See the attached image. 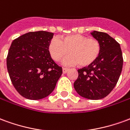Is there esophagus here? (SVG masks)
I'll list each match as a JSON object with an SVG mask.
<instances>
[{"mask_svg":"<svg viewBox=\"0 0 130 130\" xmlns=\"http://www.w3.org/2000/svg\"><path fill=\"white\" fill-rule=\"evenodd\" d=\"M68 70H69V69H68V68H62V72H63V73H64V74L67 73Z\"/></svg>","mask_w":130,"mask_h":130,"instance_id":"34e87169","label":"esophagus"}]
</instances>
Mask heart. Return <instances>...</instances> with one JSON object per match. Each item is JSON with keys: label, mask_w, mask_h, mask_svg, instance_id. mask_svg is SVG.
Listing matches in <instances>:
<instances>
[{"label": "heart", "mask_w": 130, "mask_h": 130, "mask_svg": "<svg viewBox=\"0 0 130 130\" xmlns=\"http://www.w3.org/2000/svg\"><path fill=\"white\" fill-rule=\"evenodd\" d=\"M48 51L55 61H59L68 55L62 63L65 65L78 64L86 67L93 64L100 54V44L95 38L81 34H71L61 38L54 37L48 45Z\"/></svg>", "instance_id": "heart-1"}]
</instances>
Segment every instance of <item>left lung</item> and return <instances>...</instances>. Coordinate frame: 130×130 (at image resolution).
<instances>
[{
	"mask_svg": "<svg viewBox=\"0 0 130 130\" xmlns=\"http://www.w3.org/2000/svg\"><path fill=\"white\" fill-rule=\"evenodd\" d=\"M90 34L100 44V54L93 64L78 70L74 87L80 96L95 100L105 98L114 88L122 72L123 58L120 44L113 37L95 30Z\"/></svg>",
	"mask_w": 130,
	"mask_h": 130,
	"instance_id": "1",
	"label": "left lung"
}]
</instances>
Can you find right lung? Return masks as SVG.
Returning <instances> with one entry per match:
<instances>
[{"mask_svg":"<svg viewBox=\"0 0 130 130\" xmlns=\"http://www.w3.org/2000/svg\"><path fill=\"white\" fill-rule=\"evenodd\" d=\"M54 33L29 32L12 42L7 57L11 82L21 96L40 100L49 95L62 73L51 58L48 45Z\"/></svg>","mask_w":130,"mask_h":130,"instance_id":"obj_1","label":"right lung"}]
</instances>
